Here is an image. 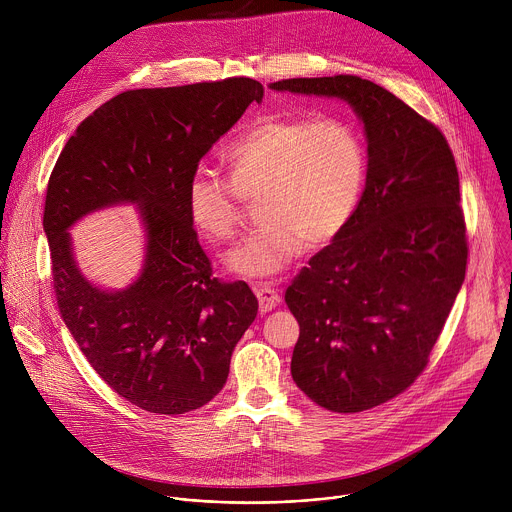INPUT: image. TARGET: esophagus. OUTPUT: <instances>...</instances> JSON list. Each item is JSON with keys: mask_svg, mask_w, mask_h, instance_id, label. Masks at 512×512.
Masks as SVG:
<instances>
[{"mask_svg": "<svg viewBox=\"0 0 512 512\" xmlns=\"http://www.w3.org/2000/svg\"><path fill=\"white\" fill-rule=\"evenodd\" d=\"M253 291H255V296H257V300H259V310H261V312H271V310L277 308L279 302H281L277 291H275L271 285H267V283H255V285H253Z\"/></svg>", "mask_w": 512, "mask_h": 512, "instance_id": "obj_1", "label": "esophagus"}]
</instances>
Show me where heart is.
I'll return each instance as SVG.
<instances>
[{
	"mask_svg": "<svg viewBox=\"0 0 512 512\" xmlns=\"http://www.w3.org/2000/svg\"><path fill=\"white\" fill-rule=\"evenodd\" d=\"M229 176L192 172L186 210L196 233L221 245L235 239L245 200H257L261 225L227 255L243 277H269L306 245L338 239L367 192L371 154L362 129L344 117H267L227 148Z\"/></svg>",
	"mask_w": 512,
	"mask_h": 512,
	"instance_id": "b5f03b06",
	"label": "heart"
}]
</instances>
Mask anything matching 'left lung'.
Returning a JSON list of instances; mask_svg holds the SVG:
<instances>
[{"label": "left lung", "mask_w": 512, "mask_h": 512, "mask_svg": "<svg viewBox=\"0 0 512 512\" xmlns=\"http://www.w3.org/2000/svg\"><path fill=\"white\" fill-rule=\"evenodd\" d=\"M344 99L364 123L369 184L348 229L285 291L300 324L291 377L320 407L387 403L423 373L466 275L454 154L431 121L352 75L269 85Z\"/></svg>", "instance_id": "left-lung-1"}]
</instances>
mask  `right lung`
<instances>
[{"mask_svg": "<svg viewBox=\"0 0 512 512\" xmlns=\"http://www.w3.org/2000/svg\"><path fill=\"white\" fill-rule=\"evenodd\" d=\"M261 99L263 85L247 77L125 91L77 127L50 174L42 225L60 316L97 375L143 411L206 405L257 316L245 281L212 275L186 186L212 143ZM113 203H135L149 239L140 277L119 292L80 273L67 235L79 217Z\"/></svg>", "mask_w": 512, "mask_h": 512, "instance_id": "1", "label": "right lung"}]
</instances>
